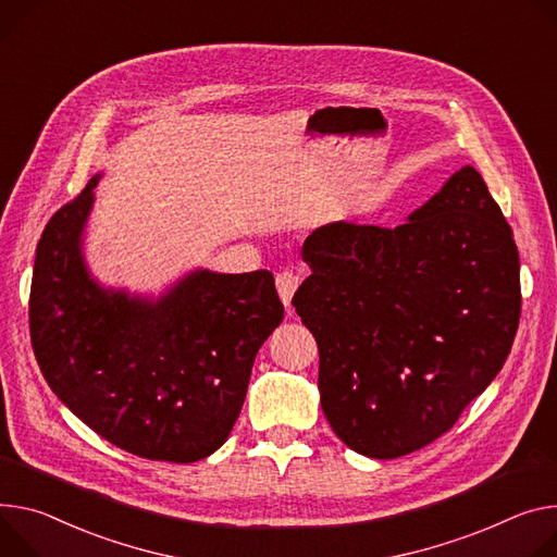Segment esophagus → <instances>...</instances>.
Listing matches in <instances>:
<instances>
[{
    "label": "esophagus",
    "mask_w": 557,
    "mask_h": 557,
    "mask_svg": "<svg viewBox=\"0 0 557 557\" xmlns=\"http://www.w3.org/2000/svg\"><path fill=\"white\" fill-rule=\"evenodd\" d=\"M275 286H277V293H280V299L284 301V307H290V299H293V293L297 290L299 286V275L295 271H280L275 275Z\"/></svg>",
    "instance_id": "1"
}]
</instances>
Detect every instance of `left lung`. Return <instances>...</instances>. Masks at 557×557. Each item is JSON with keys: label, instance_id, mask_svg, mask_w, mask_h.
Listing matches in <instances>:
<instances>
[{"label": "left lung", "instance_id": "left-lung-1", "mask_svg": "<svg viewBox=\"0 0 557 557\" xmlns=\"http://www.w3.org/2000/svg\"><path fill=\"white\" fill-rule=\"evenodd\" d=\"M293 307L320 348V401L369 458L413 453L460 420L507 362L520 258L473 166L395 228L335 222L305 244Z\"/></svg>", "mask_w": 557, "mask_h": 557}]
</instances>
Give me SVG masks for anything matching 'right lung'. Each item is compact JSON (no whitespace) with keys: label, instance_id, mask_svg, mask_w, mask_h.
<instances>
[{"label":"right lung","instance_id":"obj_1","mask_svg":"<svg viewBox=\"0 0 557 557\" xmlns=\"http://www.w3.org/2000/svg\"><path fill=\"white\" fill-rule=\"evenodd\" d=\"M97 177L48 220L35 252L30 344L44 380L111 444L146 460L218 450L252 360L284 318L271 271H197L158 305L99 288L79 239Z\"/></svg>","mask_w":557,"mask_h":557}]
</instances>
